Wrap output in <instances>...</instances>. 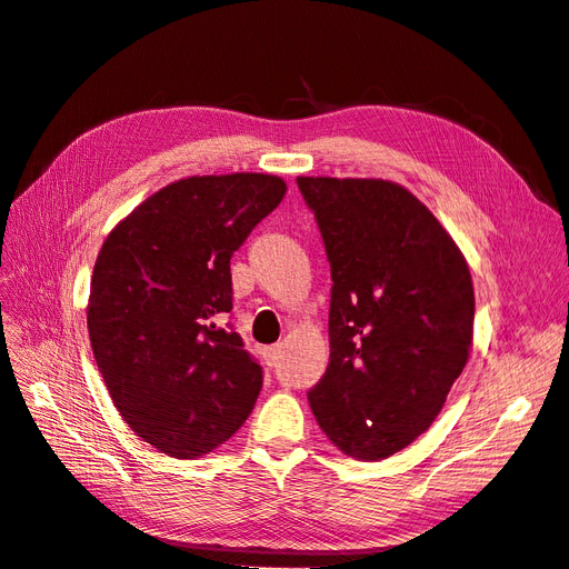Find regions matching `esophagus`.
I'll return each instance as SVG.
<instances>
[{"mask_svg": "<svg viewBox=\"0 0 569 569\" xmlns=\"http://www.w3.org/2000/svg\"><path fill=\"white\" fill-rule=\"evenodd\" d=\"M280 347H278V343H274V347H270L268 351H266V363H268V368H274V366H278V360H280Z\"/></svg>", "mask_w": 569, "mask_h": 569, "instance_id": "34e87169", "label": "esophagus"}]
</instances>
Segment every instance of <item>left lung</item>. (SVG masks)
<instances>
[{
    "label": "left lung",
    "instance_id": "1",
    "mask_svg": "<svg viewBox=\"0 0 569 569\" xmlns=\"http://www.w3.org/2000/svg\"><path fill=\"white\" fill-rule=\"evenodd\" d=\"M332 268L330 363L308 391L341 453L385 460L441 412L470 358L468 261L435 213L382 178H297Z\"/></svg>",
    "mask_w": 569,
    "mask_h": 569
}]
</instances>
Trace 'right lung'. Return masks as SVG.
Returning a JSON list of instances; mask_svg holds the SVG:
<instances>
[{
    "label": "right lung",
    "instance_id": "right-lung-1",
    "mask_svg": "<svg viewBox=\"0 0 569 569\" xmlns=\"http://www.w3.org/2000/svg\"><path fill=\"white\" fill-rule=\"evenodd\" d=\"M284 194L268 173L182 178L118 220L97 253V368L120 418L161 453L201 458L251 416L261 366L218 320L232 311V251Z\"/></svg>",
    "mask_w": 569,
    "mask_h": 569
}]
</instances>
